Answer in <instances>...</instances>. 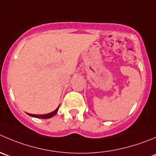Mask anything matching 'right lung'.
Returning a JSON list of instances; mask_svg holds the SVG:
<instances>
[{
    "mask_svg": "<svg viewBox=\"0 0 156 156\" xmlns=\"http://www.w3.org/2000/svg\"><path fill=\"white\" fill-rule=\"evenodd\" d=\"M58 108H59V106H58V107H57L56 110H54V111H53V112H52V113H47V114H43V115H36V114H30V113H27V114L30 115V116H33V117H36V118H40V119H49V118H51V117H52V116H53L54 115H55V113H57V112H58Z\"/></svg>",
    "mask_w": 156,
    "mask_h": 156,
    "instance_id": "1",
    "label": "right lung"
}]
</instances>
